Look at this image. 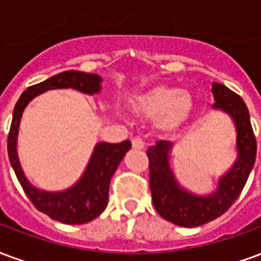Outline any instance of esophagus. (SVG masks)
<instances>
[{"instance_id":"34e87169","label":"esophagus","mask_w":261,"mask_h":261,"mask_svg":"<svg viewBox=\"0 0 261 261\" xmlns=\"http://www.w3.org/2000/svg\"><path fill=\"white\" fill-rule=\"evenodd\" d=\"M131 144H133V148H136V149H144L145 148V142L140 137H134Z\"/></svg>"}]
</instances>
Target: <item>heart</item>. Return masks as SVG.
Masks as SVG:
<instances>
[{"label": "heart", "mask_w": 261, "mask_h": 261, "mask_svg": "<svg viewBox=\"0 0 261 261\" xmlns=\"http://www.w3.org/2000/svg\"><path fill=\"white\" fill-rule=\"evenodd\" d=\"M133 108L145 117H153L161 130H175L189 119L193 99L185 91L158 86L138 95L133 100Z\"/></svg>", "instance_id": "1"}]
</instances>
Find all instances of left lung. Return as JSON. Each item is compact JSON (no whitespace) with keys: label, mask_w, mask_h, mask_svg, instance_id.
I'll use <instances>...</instances> for the list:
<instances>
[{"label":"left lung","mask_w":261,"mask_h":261,"mask_svg":"<svg viewBox=\"0 0 261 261\" xmlns=\"http://www.w3.org/2000/svg\"><path fill=\"white\" fill-rule=\"evenodd\" d=\"M213 108L229 114L235 123L238 148L236 162L219 179L213 194L196 196L179 186L169 166L172 142L161 140L147 151L153 207L162 218L186 228L207 224L226 213L243 190L256 161L257 144L243 99L218 82L213 84Z\"/></svg>","instance_id":"left-lung-1"}]
</instances>
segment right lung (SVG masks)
Returning <instances> with one entry per match:
<instances>
[{
    "label": "right lung",
    "mask_w": 261,
    "mask_h": 261,
    "mask_svg": "<svg viewBox=\"0 0 261 261\" xmlns=\"http://www.w3.org/2000/svg\"><path fill=\"white\" fill-rule=\"evenodd\" d=\"M100 82L102 78L96 74H86L74 69L64 71L43 81L40 84L29 86L20 95L15 105L12 123L8 134L9 162L12 165L15 175L32 204L40 213L46 214L51 219H56L63 224H86L105 211L108 205L110 180L121 159L124 158L125 152L131 148V142L128 140L119 144L99 142L93 149L84 175L74 186L64 192H43L32 186L20 168L18 152H16V138H18L20 117L28 103L33 97L48 89L72 88L88 95H93L100 91Z\"/></svg>",
    "instance_id": "obj_1"
}]
</instances>
